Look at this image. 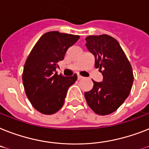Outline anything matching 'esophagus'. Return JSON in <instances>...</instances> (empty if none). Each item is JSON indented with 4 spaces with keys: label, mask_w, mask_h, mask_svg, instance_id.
<instances>
[{
    "label": "esophagus",
    "mask_w": 149,
    "mask_h": 149,
    "mask_svg": "<svg viewBox=\"0 0 149 149\" xmlns=\"http://www.w3.org/2000/svg\"><path fill=\"white\" fill-rule=\"evenodd\" d=\"M83 78V77H82V76H80V75H78V76H77V79H78V80H79V79H82Z\"/></svg>",
    "instance_id": "1"
}]
</instances>
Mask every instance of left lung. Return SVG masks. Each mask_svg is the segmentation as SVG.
<instances>
[{
    "mask_svg": "<svg viewBox=\"0 0 149 149\" xmlns=\"http://www.w3.org/2000/svg\"><path fill=\"white\" fill-rule=\"evenodd\" d=\"M86 46L95 56V67L102 72V82L93 80V87L85 93L88 106L96 114L106 116L115 112L131 92L132 69L118 41L106 34L89 36Z\"/></svg>",
    "mask_w": 149,
    "mask_h": 149,
    "instance_id": "8db88e82",
    "label": "left lung"
}]
</instances>
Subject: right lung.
Segmentation results:
<instances>
[{
    "instance_id": "right-lung-1",
    "label": "right lung",
    "mask_w": 149,
    "mask_h": 149,
    "mask_svg": "<svg viewBox=\"0 0 149 149\" xmlns=\"http://www.w3.org/2000/svg\"><path fill=\"white\" fill-rule=\"evenodd\" d=\"M78 35L50 31L41 36L24 64L23 83L26 95L38 112L51 115L63 106L69 87L77 75H58V63L64 59L69 47L79 40Z\"/></svg>"
}]
</instances>
